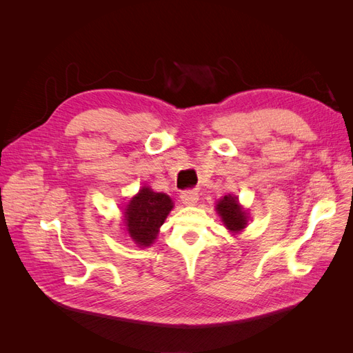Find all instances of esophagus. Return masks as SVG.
<instances>
[{"instance_id":"esophagus-1","label":"esophagus","mask_w":353,"mask_h":353,"mask_svg":"<svg viewBox=\"0 0 353 353\" xmlns=\"http://www.w3.org/2000/svg\"><path fill=\"white\" fill-rule=\"evenodd\" d=\"M181 200L187 206H194L199 200V193L196 190H185L181 193Z\"/></svg>"}]
</instances>
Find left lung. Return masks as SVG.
<instances>
[{
    "instance_id": "obj_1",
    "label": "left lung",
    "mask_w": 353,
    "mask_h": 353,
    "mask_svg": "<svg viewBox=\"0 0 353 353\" xmlns=\"http://www.w3.org/2000/svg\"><path fill=\"white\" fill-rule=\"evenodd\" d=\"M216 210L222 218V222L225 223V227L232 232L243 230L245 223H248V216H245V212L240 208L237 197L225 196L221 199L216 205Z\"/></svg>"
}]
</instances>
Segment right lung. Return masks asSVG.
<instances>
[{"label": "right lung", "instance_id": "add662e5", "mask_svg": "<svg viewBox=\"0 0 353 353\" xmlns=\"http://www.w3.org/2000/svg\"><path fill=\"white\" fill-rule=\"evenodd\" d=\"M172 209V200L165 193H154L150 188L140 190L125 212L126 230L138 245H150L159 227Z\"/></svg>", "mask_w": 353, "mask_h": 353}]
</instances>
